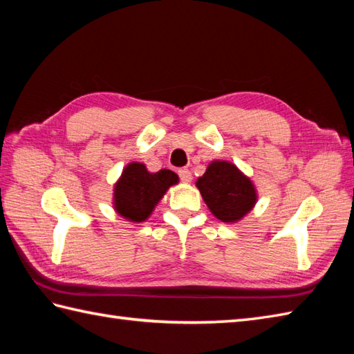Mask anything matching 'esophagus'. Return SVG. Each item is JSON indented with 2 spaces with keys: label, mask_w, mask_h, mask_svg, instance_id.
<instances>
[{
  "label": "esophagus",
  "mask_w": 354,
  "mask_h": 354,
  "mask_svg": "<svg viewBox=\"0 0 354 354\" xmlns=\"http://www.w3.org/2000/svg\"><path fill=\"white\" fill-rule=\"evenodd\" d=\"M178 175H179V179H181L183 183H190L192 181V171L189 169H179L178 170Z\"/></svg>",
  "instance_id": "34e87169"
}]
</instances>
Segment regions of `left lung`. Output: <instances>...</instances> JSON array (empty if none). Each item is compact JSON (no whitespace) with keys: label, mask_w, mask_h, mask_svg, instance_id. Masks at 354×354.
<instances>
[{"label":"left lung","mask_w":354,"mask_h":354,"mask_svg":"<svg viewBox=\"0 0 354 354\" xmlns=\"http://www.w3.org/2000/svg\"><path fill=\"white\" fill-rule=\"evenodd\" d=\"M196 185L209 212L222 222L240 221L257 201L250 178L227 161H213Z\"/></svg>","instance_id":"8db88e82"}]
</instances>
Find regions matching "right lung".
Returning <instances> with one entry per match:
<instances>
[{
  "label": "right lung",
  "mask_w": 354,
  "mask_h": 354,
  "mask_svg": "<svg viewBox=\"0 0 354 354\" xmlns=\"http://www.w3.org/2000/svg\"><path fill=\"white\" fill-rule=\"evenodd\" d=\"M176 183L178 175L171 170L150 173L145 164H129L114 190L117 213L132 222L146 221L169 187Z\"/></svg>",
  "instance_id": "1"
}]
</instances>
